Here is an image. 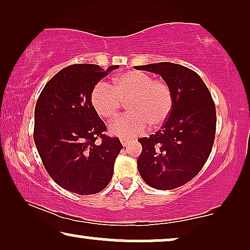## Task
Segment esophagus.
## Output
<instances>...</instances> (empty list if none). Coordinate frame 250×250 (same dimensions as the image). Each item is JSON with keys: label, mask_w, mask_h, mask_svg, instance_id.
I'll list each match as a JSON object with an SVG mask.
<instances>
[{"label": "esophagus", "mask_w": 250, "mask_h": 250, "mask_svg": "<svg viewBox=\"0 0 250 250\" xmlns=\"http://www.w3.org/2000/svg\"><path fill=\"white\" fill-rule=\"evenodd\" d=\"M121 142H122V145H123V146H128V145H129V142H131V141H129V140H127V139H122V140H121Z\"/></svg>", "instance_id": "1"}]
</instances>
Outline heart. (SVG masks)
Returning <instances> with one entry per match:
<instances>
[{
    "label": "heart",
    "instance_id": "obj_1",
    "mask_svg": "<svg viewBox=\"0 0 250 250\" xmlns=\"http://www.w3.org/2000/svg\"><path fill=\"white\" fill-rule=\"evenodd\" d=\"M90 99L95 112L107 121L117 118L122 101H128L127 110L131 114L110 125V132L118 136L140 135L148 125L153 129L162 127L173 109L169 85L139 70L118 75L110 86L104 83L97 84Z\"/></svg>",
    "mask_w": 250,
    "mask_h": 250
}]
</instances>
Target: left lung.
I'll return each instance as SVG.
<instances>
[{
  "label": "left lung",
  "mask_w": 250,
  "mask_h": 250,
  "mask_svg": "<svg viewBox=\"0 0 250 250\" xmlns=\"http://www.w3.org/2000/svg\"><path fill=\"white\" fill-rule=\"evenodd\" d=\"M158 74L169 85L173 109L162 128L139 139L138 169L148 186L173 190L193 179L207 162L216 132V109L196 71L172 62L136 66Z\"/></svg>",
  "instance_id": "obj_1"
}]
</instances>
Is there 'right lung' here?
<instances>
[{
	"label": "right lung",
	"instance_id": "obj_1",
	"mask_svg": "<svg viewBox=\"0 0 250 250\" xmlns=\"http://www.w3.org/2000/svg\"><path fill=\"white\" fill-rule=\"evenodd\" d=\"M116 68L71 64L54 75L37 99L34 142L51 179L70 192L98 193L112 177L123 146L104 134L107 127L90 98L98 82Z\"/></svg>",
	"mask_w": 250,
	"mask_h": 250
}]
</instances>
